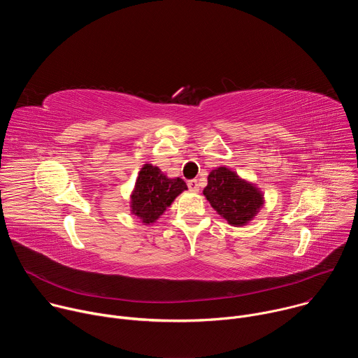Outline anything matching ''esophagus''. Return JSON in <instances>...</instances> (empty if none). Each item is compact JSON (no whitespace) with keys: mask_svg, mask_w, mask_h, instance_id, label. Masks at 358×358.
I'll use <instances>...</instances> for the list:
<instances>
[{"mask_svg":"<svg viewBox=\"0 0 358 358\" xmlns=\"http://www.w3.org/2000/svg\"><path fill=\"white\" fill-rule=\"evenodd\" d=\"M187 185H188V188H189L191 192H198V191H199V184H198L196 180H189V181L187 182Z\"/></svg>","mask_w":358,"mask_h":358,"instance_id":"1","label":"esophagus"}]
</instances>
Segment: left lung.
<instances>
[{
	"mask_svg": "<svg viewBox=\"0 0 358 358\" xmlns=\"http://www.w3.org/2000/svg\"><path fill=\"white\" fill-rule=\"evenodd\" d=\"M202 194L220 217L238 228L248 225L265 203L264 192L257 184L225 166L211 170Z\"/></svg>",
	"mask_w": 358,
	"mask_h": 358,
	"instance_id": "8db88e82",
	"label": "left lung"
}]
</instances>
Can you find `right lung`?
Masks as SVG:
<instances>
[{"mask_svg":"<svg viewBox=\"0 0 358 358\" xmlns=\"http://www.w3.org/2000/svg\"><path fill=\"white\" fill-rule=\"evenodd\" d=\"M185 189L184 180L170 178L157 166L145 163L130 194V213L144 225L155 224Z\"/></svg>","mask_w":358,"mask_h":358,"instance_id":"right-lung-1","label":"right lung"}]
</instances>
